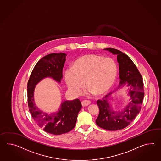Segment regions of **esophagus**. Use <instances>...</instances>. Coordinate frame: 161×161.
<instances>
[{"label":"esophagus","instance_id":"obj_1","mask_svg":"<svg viewBox=\"0 0 161 161\" xmlns=\"http://www.w3.org/2000/svg\"><path fill=\"white\" fill-rule=\"evenodd\" d=\"M91 101H89V100H84V101H82V102H81L82 106H88V105H89Z\"/></svg>","mask_w":161,"mask_h":161}]
</instances>
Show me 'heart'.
Wrapping results in <instances>:
<instances>
[{
    "label": "heart",
    "mask_w": 161,
    "mask_h": 161,
    "mask_svg": "<svg viewBox=\"0 0 161 161\" xmlns=\"http://www.w3.org/2000/svg\"><path fill=\"white\" fill-rule=\"evenodd\" d=\"M116 75L117 65L114 59L97 54L81 56L64 74L68 88L76 95L81 94L86 82L90 94H103L113 86Z\"/></svg>",
    "instance_id": "obj_1"
}]
</instances>
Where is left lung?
I'll list each match as a JSON object with an SVG mask.
<instances>
[{
  "instance_id": "8db88e82",
  "label": "left lung",
  "mask_w": 161,
  "mask_h": 161,
  "mask_svg": "<svg viewBox=\"0 0 161 161\" xmlns=\"http://www.w3.org/2000/svg\"><path fill=\"white\" fill-rule=\"evenodd\" d=\"M104 49L117 55L120 79L119 88L125 85L130 86L129 95L131 101L122 111L114 112L110 106L108 99L112 93L97 101L99 113L96 124L103 129L114 131L128 126L140 112L144 95L143 81L137 67L127 55L114 48Z\"/></svg>"
}]
</instances>
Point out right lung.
I'll list each match as a JSON object with an SVG mask.
<instances>
[{"label":"right lung","mask_w":161,"mask_h":161,"mask_svg":"<svg viewBox=\"0 0 161 161\" xmlns=\"http://www.w3.org/2000/svg\"><path fill=\"white\" fill-rule=\"evenodd\" d=\"M66 56L64 53H51L40 59L32 71L27 84L28 105L32 117L45 131L55 135L66 133L74 129L81 103L79 99L64 101L58 112L49 114L36 106L34 91L36 85L46 77L60 82Z\"/></svg>","instance_id":"1"}]
</instances>
